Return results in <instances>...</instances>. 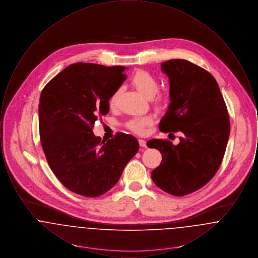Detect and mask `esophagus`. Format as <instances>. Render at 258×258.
Listing matches in <instances>:
<instances>
[{
	"label": "esophagus",
	"instance_id": "1",
	"mask_svg": "<svg viewBox=\"0 0 258 258\" xmlns=\"http://www.w3.org/2000/svg\"><path fill=\"white\" fill-rule=\"evenodd\" d=\"M138 142H139V145H140L141 147H146V141H145L144 139H139Z\"/></svg>",
	"mask_w": 258,
	"mask_h": 258
}]
</instances>
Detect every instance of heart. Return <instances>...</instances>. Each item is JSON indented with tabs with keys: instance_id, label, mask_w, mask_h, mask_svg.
Instances as JSON below:
<instances>
[{
	"instance_id": "1",
	"label": "heart",
	"mask_w": 258,
	"mask_h": 258,
	"mask_svg": "<svg viewBox=\"0 0 258 258\" xmlns=\"http://www.w3.org/2000/svg\"><path fill=\"white\" fill-rule=\"evenodd\" d=\"M133 85L138 90V92L143 95L145 98H153L157 92L159 91V81L158 79L153 76L152 74L145 71H138L135 73L132 79ZM120 90H116L111 95L108 104L112 110L116 109L118 106V98H119ZM169 102V96L166 93H160L157 95L155 98V104L158 108L162 109L167 106ZM153 123L152 116H141V117H134L130 119L126 123L125 126L133 133L137 135H142L145 133L146 126Z\"/></svg>"
}]
</instances>
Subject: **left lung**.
<instances>
[{"mask_svg": "<svg viewBox=\"0 0 258 258\" xmlns=\"http://www.w3.org/2000/svg\"><path fill=\"white\" fill-rule=\"evenodd\" d=\"M161 70L170 82L168 110L159 128L164 134L182 133L180 143L151 139L149 148L161 154L160 166L152 180L163 191L184 197L204 186L221 166L228 137L230 120L225 101L215 77L190 61H163Z\"/></svg>", "mask_w": 258, "mask_h": 258, "instance_id": "1", "label": "left lung"}]
</instances>
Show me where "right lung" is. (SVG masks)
<instances>
[{"label": "right lung", "mask_w": 258, "mask_h": 258, "mask_svg": "<svg viewBox=\"0 0 258 258\" xmlns=\"http://www.w3.org/2000/svg\"><path fill=\"white\" fill-rule=\"evenodd\" d=\"M124 67L76 62L43 88L38 105L41 147L50 169L68 189L98 197L119 181L139 149L135 136L117 133L104 142L93 134L98 117L126 78Z\"/></svg>", "instance_id": "1"}]
</instances>
